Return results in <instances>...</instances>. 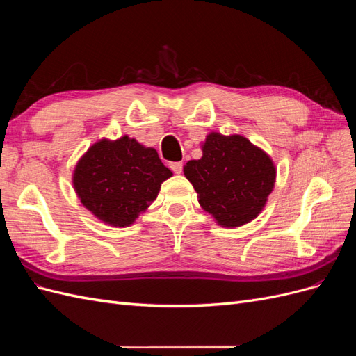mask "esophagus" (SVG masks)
Returning <instances> with one entry per match:
<instances>
[{"mask_svg":"<svg viewBox=\"0 0 356 356\" xmlns=\"http://www.w3.org/2000/svg\"><path fill=\"white\" fill-rule=\"evenodd\" d=\"M170 169L175 172V174H181L182 172V161H174V163H170Z\"/></svg>","mask_w":356,"mask_h":356,"instance_id":"34e87169","label":"esophagus"}]
</instances>
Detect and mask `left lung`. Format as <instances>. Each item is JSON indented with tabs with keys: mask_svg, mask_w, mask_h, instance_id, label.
Segmentation results:
<instances>
[{
	"mask_svg": "<svg viewBox=\"0 0 356 356\" xmlns=\"http://www.w3.org/2000/svg\"><path fill=\"white\" fill-rule=\"evenodd\" d=\"M184 175L203 211L221 227L233 229L264 209L276 168L270 156L245 136L211 132L202 144V157L187 161Z\"/></svg>",
	"mask_w": 356,
	"mask_h": 356,
	"instance_id": "8db88e82",
	"label": "left lung"
}]
</instances>
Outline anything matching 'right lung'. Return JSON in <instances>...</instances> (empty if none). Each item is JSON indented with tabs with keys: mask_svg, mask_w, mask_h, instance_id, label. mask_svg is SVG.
<instances>
[{
	"mask_svg": "<svg viewBox=\"0 0 356 356\" xmlns=\"http://www.w3.org/2000/svg\"><path fill=\"white\" fill-rule=\"evenodd\" d=\"M172 172L157 152L127 135L99 139L75 165L72 186L86 209L113 227H129L152 204Z\"/></svg>",
	"mask_w": 356,
	"mask_h": 356,
	"instance_id": "add662e5",
	"label": "right lung"
}]
</instances>
